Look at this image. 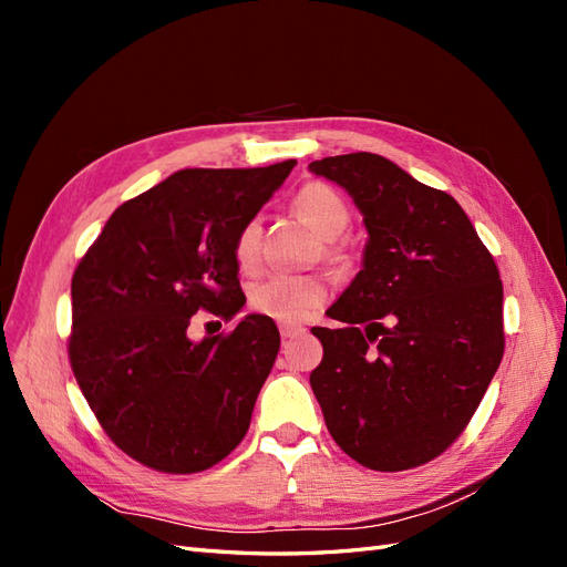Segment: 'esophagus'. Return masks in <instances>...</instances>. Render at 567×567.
<instances>
[{
    "instance_id": "34e87169",
    "label": "esophagus",
    "mask_w": 567,
    "mask_h": 567,
    "mask_svg": "<svg viewBox=\"0 0 567 567\" xmlns=\"http://www.w3.org/2000/svg\"><path fill=\"white\" fill-rule=\"evenodd\" d=\"M279 331H281V338H296V336H300L305 331V326H300V323H281Z\"/></svg>"
}]
</instances>
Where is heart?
<instances>
[{
	"label": "heart",
	"mask_w": 567,
	"mask_h": 567,
	"mask_svg": "<svg viewBox=\"0 0 567 567\" xmlns=\"http://www.w3.org/2000/svg\"><path fill=\"white\" fill-rule=\"evenodd\" d=\"M293 208L300 219L323 241H333L350 225V210L331 186L312 182L305 184ZM260 241H262V221L260 217H250L238 229L234 238V260L238 269L252 274L260 269ZM331 260H340V252L329 248ZM329 296V284L319 274H271L250 288V307L257 315H265L274 321H302L312 317Z\"/></svg>",
	"instance_id": "1"
}]
</instances>
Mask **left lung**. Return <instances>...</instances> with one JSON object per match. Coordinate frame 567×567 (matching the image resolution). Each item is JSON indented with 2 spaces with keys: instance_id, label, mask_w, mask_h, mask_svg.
<instances>
[{
  "instance_id": "obj_1",
  "label": "left lung",
  "mask_w": 567,
  "mask_h": 567,
  "mask_svg": "<svg viewBox=\"0 0 567 567\" xmlns=\"http://www.w3.org/2000/svg\"><path fill=\"white\" fill-rule=\"evenodd\" d=\"M364 217L362 269L312 329L310 385L338 447L373 471H406L463 433L504 357V286L468 215L375 153L310 163Z\"/></svg>"
}]
</instances>
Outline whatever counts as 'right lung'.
I'll return each instance as SVG.
<instances>
[{
    "label": "right lung",
    "instance_id": "obj_1",
    "mask_svg": "<svg viewBox=\"0 0 567 567\" xmlns=\"http://www.w3.org/2000/svg\"><path fill=\"white\" fill-rule=\"evenodd\" d=\"M296 167L179 169L120 205L73 274L68 354L120 450L163 473H198L244 440L279 329L246 315L229 336L188 338L200 310L234 319V238Z\"/></svg>",
    "mask_w": 567,
    "mask_h": 567
}]
</instances>
